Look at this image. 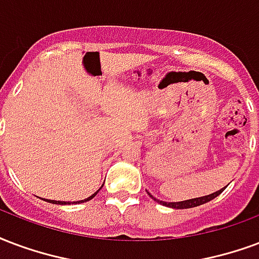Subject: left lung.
<instances>
[{"label": "left lung", "mask_w": 259, "mask_h": 259, "mask_svg": "<svg viewBox=\"0 0 259 259\" xmlns=\"http://www.w3.org/2000/svg\"><path fill=\"white\" fill-rule=\"evenodd\" d=\"M228 187V185H227ZM227 187H224L222 189L217 191V192L210 193V195H206V196H202V198H195V199H188V200H183V202H163V200H158V199H155L151 193H149V196L154 199L155 202H158L159 204H163L166 207H171V208H191V207H196V206H200L203 203H207L210 200H212L214 198H217L218 195L224 191V189L227 188Z\"/></svg>", "instance_id": "obj_1"}]
</instances>
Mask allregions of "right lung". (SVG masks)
I'll list each match as a JSON object with an SVG mask.
<instances>
[{
	"instance_id": "1",
	"label": "right lung",
	"mask_w": 259,
	"mask_h": 259,
	"mask_svg": "<svg viewBox=\"0 0 259 259\" xmlns=\"http://www.w3.org/2000/svg\"><path fill=\"white\" fill-rule=\"evenodd\" d=\"M99 191H100V189H99ZM99 191H97V192H99ZM97 192L93 193V195H92V196H89V198L83 199V200H79V202H72V203L75 204V203H85V202H88V200H91V199L95 198L96 195H97ZM45 200H47V202H49V203H55V204H71L70 202H60V200H49V199H45Z\"/></svg>"
}]
</instances>
